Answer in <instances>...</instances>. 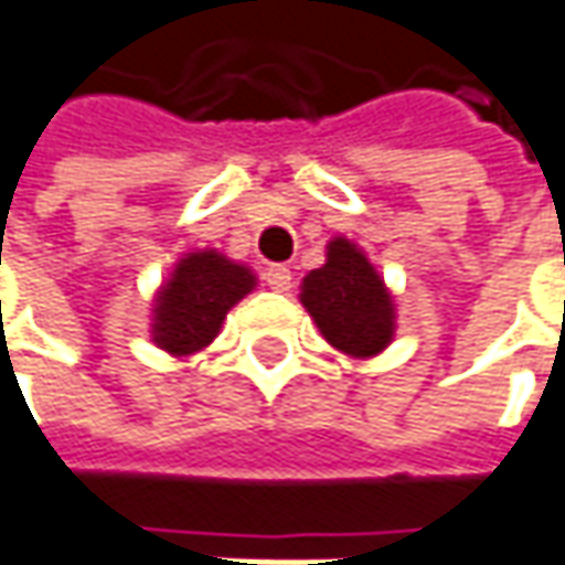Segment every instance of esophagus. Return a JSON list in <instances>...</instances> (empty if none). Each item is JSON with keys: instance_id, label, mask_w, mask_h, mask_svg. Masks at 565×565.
Returning a JSON list of instances; mask_svg holds the SVG:
<instances>
[{"instance_id": "34e87169", "label": "esophagus", "mask_w": 565, "mask_h": 565, "mask_svg": "<svg viewBox=\"0 0 565 565\" xmlns=\"http://www.w3.org/2000/svg\"><path fill=\"white\" fill-rule=\"evenodd\" d=\"M265 284H268L271 290L284 294V290H290L294 275H290V268H287V265H268V268H265Z\"/></svg>"}]
</instances>
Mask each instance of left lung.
Here are the masks:
<instances>
[{"label": "left lung", "instance_id": "1", "mask_svg": "<svg viewBox=\"0 0 565 565\" xmlns=\"http://www.w3.org/2000/svg\"><path fill=\"white\" fill-rule=\"evenodd\" d=\"M300 300L326 341L344 354L373 356L392 341V297L366 256L341 236L329 243V262L303 278Z\"/></svg>", "mask_w": 565, "mask_h": 565}]
</instances>
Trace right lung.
<instances>
[{"label": "right lung", "mask_w": 565, "mask_h": 565, "mask_svg": "<svg viewBox=\"0 0 565 565\" xmlns=\"http://www.w3.org/2000/svg\"><path fill=\"white\" fill-rule=\"evenodd\" d=\"M256 287L249 268L217 253L185 256L160 290L154 309V341L170 354L202 351L221 331L227 309Z\"/></svg>", "instance_id": "right-lung-1"}]
</instances>
